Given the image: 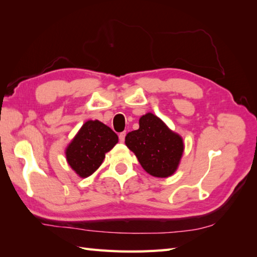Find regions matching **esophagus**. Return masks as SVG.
I'll use <instances>...</instances> for the list:
<instances>
[{"label":"esophagus","mask_w":257,"mask_h":257,"mask_svg":"<svg viewBox=\"0 0 257 257\" xmlns=\"http://www.w3.org/2000/svg\"><path fill=\"white\" fill-rule=\"evenodd\" d=\"M125 135H126V133H125V132H122V133L118 134V139H119V142H121V143H124Z\"/></svg>","instance_id":"obj_1"}]
</instances>
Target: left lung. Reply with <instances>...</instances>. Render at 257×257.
Returning a JSON list of instances; mask_svg holds the SVG:
<instances>
[{
	"instance_id": "left-lung-1",
	"label": "left lung",
	"mask_w": 257,
	"mask_h": 257,
	"mask_svg": "<svg viewBox=\"0 0 257 257\" xmlns=\"http://www.w3.org/2000/svg\"><path fill=\"white\" fill-rule=\"evenodd\" d=\"M125 144L145 172L159 178H166L176 172L184 153L181 136L153 113L140 118V128L127 133Z\"/></svg>"
}]
</instances>
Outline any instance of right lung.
Masks as SVG:
<instances>
[{"label":"right lung","instance_id":"obj_1","mask_svg":"<svg viewBox=\"0 0 257 257\" xmlns=\"http://www.w3.org/2000/svg\"><path fill=\"white\" fill-rule=\"evenodd\" d=\"M118 138L105 124L95 119L87 121L66 148V158L70 167L81 178H87L98 169L117 143Z\"/></svg>","mask_w":257,"mask_h":257}]
</instances>
